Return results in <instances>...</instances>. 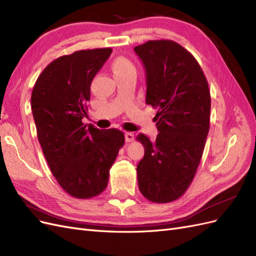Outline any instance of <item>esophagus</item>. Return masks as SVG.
I'll return each mask as SVG.
<instances>
[{
    "label": "esophagus",
    "instance_id": "obj_1",
    "mask_svg": "<svg viewBox=\"0 0 256 256\" xmlns=\"http://www.w3.org/2000/svg\"><path fill=\"white\" fill-rule=\"evenodd\" d=\"M125 138H126V142H132L134 140V134L132 132H126Z\"/></svg>",
    "mask_w": 256,
    "mask_h": 256
}]
</instances>
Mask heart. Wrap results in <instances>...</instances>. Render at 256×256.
Instances as JSON below:
<instances>
[{
    "label": "heart",
    "instance_id": "heart-1",
    "mask_svg": "<svg viewBox=\"0 0 256 256\" xmlns=\"http://www.w3.org/2000/svg\"><path fill=\"white\" fill-rule=\"evenodd\" d=\"M112 72L114 76L126 74L129 72H136V65L126 56H118L112 62Z\"/></svg>",
    "mask_w": 256,
    "mask_h": 256
}]
</instances>
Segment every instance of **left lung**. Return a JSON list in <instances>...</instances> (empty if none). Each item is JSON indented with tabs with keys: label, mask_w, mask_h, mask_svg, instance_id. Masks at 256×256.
<instances>
[{
	"label": "left lung",
	"mask_w": 256,
	"mask_h": 256,
	"mask_svg": "<svg viewBox=\"0 0 256 256\" xmlns=\"http://www.w3.org/2000/svg\"><path fill=\"white\" fill-rule=\"evenodd\" d=\"M134 51L146 70V104L157 109L159 134L152 142L138 134L145 150L136 166L142 194L170 203L187 191L202 159L210 118V92L200 64L173 40H148Z\"/></svg>",
	"instance_id": "1"
}]
</instances>
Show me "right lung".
<instances>
[{"mask_svg":"<svg viewBox=\"0 0 256 256\" xmlns=\"http://www.w3.org/2000/svg\"><path fill=\"white\" fill-rule=\"evenodd\" d=\"M111 53V48L80 50L52 60L30 97L44 158L58 184L76 198H92L106 188L110 168L125 143L120 130H100L82 122L90 83Z\"/></svg>","mask_w":256,"mask_h":256,"instance_id":"add662e5","label":"right lung"}]
</instances>
